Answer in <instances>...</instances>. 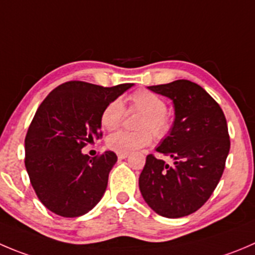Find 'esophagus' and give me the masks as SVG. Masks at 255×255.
<instances>
[{
  "label": "esophagus",
  "instance_id": "1",
  "mask_svg": "<svg viewBox=\"0 0 255 255\" xmlns=\"http://www.w3.org/2000/svg\"><path fill=\"white\" fill-rule=\"evenodd\" d=\"M127 157H128L127 153H118V159H125V158Z\"/></svg>",
  "mask_w": 255,
  "mask_h": 255
}]
</instances>
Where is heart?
I'll list each match as a JSON object with an SVG mask.
<instances>
[{"mask_svg": "<svg viewBox=\"0 0 255 255\" xmlns=\"http://www.w3.org/2000/svg\"><path fill=\"white\" fill-rule=\"evenodd\" d=\"M128 111L142 113L137 123L139 130H121L108 135L107 147L116 153H130L150 144L153 135L158 139L167 137L172 130L173 121L167 112V105L162 97L148 90H138L128 96ZM127 111L120 100L108 103L101 115V125L113 130L121 127ZM153 134L152 135L151 133Z\"/></svg>", "mask_w": 255, "mask_h": 255, "instance_id": "obj_1", "label": "heart"}]
</instances>
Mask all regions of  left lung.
I'll return each mask as SVG.
<instances>
[{
  "mask_svg": "<svg viewBox=\"0 0 255 255\" xmlns=\"http://www.w3.org/2000/svg\"><path fill=\"white\" fill-rule=\"evenodd\" d=\"M148 88L174 105L172 130L157 148L174 163L148 154L139 175L140 193L159 216H189L208 201L223 174L231 148L226 116L209 93L188 80Z\"/></svg>",
  "mask_w": 255,
  "mask_h": 255,
  "instance_id": "8db88e82",
  "label": "left lung"
}]
</instances>
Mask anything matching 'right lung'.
<instances>
[{"label": "right lung", "instance_id": "obj_1", "mask_svg": "<svg viewBox=\"0 0 255 255\" xmlns=\"http://www.w3.org/2000/svg\"><path fill=\"white\" fill-rule=\"evenodd\" d=\"M132 86L102 87L70 81L54 88L39 105L24 138V165L47 209L75 218L101 201L117 155L106 150L91 159L81 149L102 137V111Z\"/></svg>", "mask_w": 255, "mask_h": 255}]
</instances>
